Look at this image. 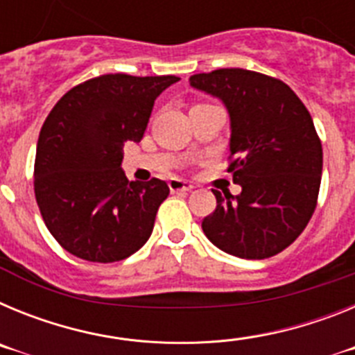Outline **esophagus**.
Instances as JSON below:
<instances>
[{"mask_svg":"<svg viewBox=\"0 0 355 355\" xmlns=\"http://www.w3.org/2000/svg\"><path fill=\"white\" fill-rule=\"evenodd\" d=\"M168 188H171L172 193H178V192H190L193 187L188 183V181L178 180V178H172V180L168 181Z\"/></svg>","mask_w":355,"mask_h":355,"instance_id":"esophagus-1","label":"esophagus"}]
</instances>
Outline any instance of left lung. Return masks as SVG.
I'll list each match as a JSON object with an SVG mask.
<instances>
[{"mask_svg":"<svg viewBox=\"0 0 355 355\" xmlns=\"http://www.w3.org/2000/svg\"><path fill=\"white\" fill-rule=\"evenodd\" d=\"M190 85L227 106V172L241 187L234 197L213 190L216 208L202 231L236 258L275 256L300 236L318 202L324 153L311 115L284 81L261 72L216 69Z\"/></svg>","mask_w":355,"mask_h":355,"instance_id":"1","label":"left lung"}]
</instances>
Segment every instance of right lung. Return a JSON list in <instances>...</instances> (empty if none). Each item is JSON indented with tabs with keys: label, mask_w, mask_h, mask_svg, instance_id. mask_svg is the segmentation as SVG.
I'll use <instances>...</instances> for the list:
<instances>
[{
	"label": "right lung",
	"mask_w": 355,
	"mask_h": 355,
	"mask_svg": "<svg viewBox=\"0 0 355 355\" xmlns=\"http://www.w3.org/2000/svg\"><path fill=\"white\" fill-rule=\"evenodd\" d=\"M178 76L103 74L53 106L37 142L33 190L44 224L76 258L126 259L149 240L165 181H128L124 144L140 142L156 97Z\"/></svg>",
	"instance_id": "obj_1"
}]
</instances>
